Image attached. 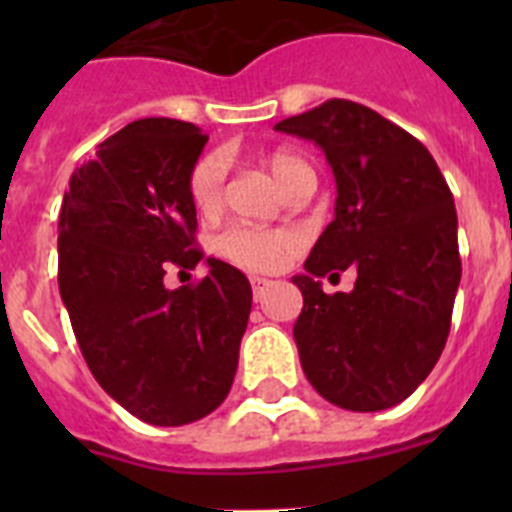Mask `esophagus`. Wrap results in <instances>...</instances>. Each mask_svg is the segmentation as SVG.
Instances as JSON below:
<instances>
[{"label":"esophagus","instance_id":"1","mask_svg":"<svg viewBox=\"0 0 512 512\" xmlns=\"http://www.w3.org/2000/svg\"><path fill=\"white\" fill-rule=\"evenodd\" d=\"M251 287H253V300L259 302V300H261V297H264V295H266V289H269V287H271V282H269V279L253 277V279H251Z\"/></svg>","mask_w":512,"mask_h":512}]
</instances>
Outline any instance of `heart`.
I'll return each mask as SVG.
<instances>
[{"label": "heart", "mask_w": 512, "mask_h": 512, "mask_svg": "<svg viewBox=\"0 0 512 512\" xmlns=\"http://www.w3.org/2000/svg\"><path fill=\"white\" fill-rule=\"evenodd\" d=\"M269 169L282 189L305 174L307 164L292 153H274L269 158ZM225 182L223 153H207L194 164L189 174V197L197 210L212 212L220 205ZM217 253L230 264L243 266L248 271H274L287 261V256L297 248V235L292 230H261L248 225H228L215 241Z\"/></svg>", "instance_id": "obj_1"}]
</instances>
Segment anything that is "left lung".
I'll return each instance as SVG.
<instances>
[{"label": "left lung", "instance_id": "1", "mask_svg": "<svg viewBox=\"0 0 512 512\" xmlns=\"http://www.w3.org/2000/svg\"><path fill=\"white\" fill-rule=\"evenodd\" d=\"M274 130L315 140L336 176V217L292 282L302 292L295 343L325 400L354 413L387 410L418 390L441 356L461 279L456 207L418 138L379 112L328 99ZM351 265V293L319 277Z\"/></svg>", "mask_w": 512, "mask_h": 512}]
</instances>
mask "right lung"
<instances>
[{
    "label": "right lung",
    "mask_w": 512,
    "mask_h": 512,
    "mask_svg": "<svg viewBox=\"0 0 512 512\" xmlns=\"http://www.w3.org/2000/svg\"><path fill=\"white\" fill-rule=\"evenodd\" d=\"M207 143L197 125L135 120L71 174L58 217V289L89 372L151 425H187L228 397L251 312L246 274L207 259L197 284L189 174ZM182 274V271H179Z\"/></svg>",
    "instance_id": "right-lung-1"
}]
</instances>
